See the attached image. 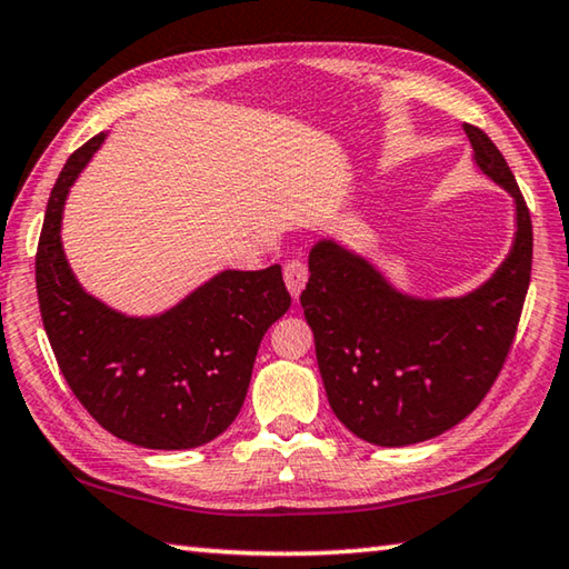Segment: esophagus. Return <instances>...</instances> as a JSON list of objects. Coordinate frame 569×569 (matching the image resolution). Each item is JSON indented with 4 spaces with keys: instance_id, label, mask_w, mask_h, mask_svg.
I'll list each match as a JSON object with an SVG mask.
<instances>
[{
    "instance_id": "1",
    "label": "esophagus",
    "mask_w": 569,
    "mask_h": 569,
    "mask_svg": "<svg viewBox=\"0 0 569 569\" xmlns=\"http://www.w3.org/2000/svg\"><path fill=\"white\" fill-rule=\"evenodd\" d=\"M283 278H286L288 293H291L293 301H296V298L301 296L306 281H308V268H306V263H303V261H288V263L283 266Z\"/></svg>"
}]
</instances>
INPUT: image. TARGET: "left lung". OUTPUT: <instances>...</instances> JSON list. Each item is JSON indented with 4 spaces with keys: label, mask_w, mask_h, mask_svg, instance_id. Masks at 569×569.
I'll return each mask as SVG.
<instances>
[{
    "label": "left lung",
    "mask_w": 569,
    "mask_h": 569,
    "mask_svg": "<svg viewBox=\"0 0 569 569\" xmlns=\"http://www.w3.org/2000/svg\"><path fill=\"white\" fill-rule=\"evenodd\" d=\"M475 162L515 198L517 233L487 283L459 298L407 296L366 258L319 240L301 306L326 397L356 437L379 447L435 439L469 417L512 349L532 273V220L502 152L465 124Z\"/></svg>",
    "instance_id": "8db88e82"
}]
</instances>
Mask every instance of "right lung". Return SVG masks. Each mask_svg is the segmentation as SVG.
Segmentation results:
<instances>
[{
	"mask_svg": "<svg viewBox=\"0 0 569 569\" xmlns=\"http://www.w3.org/2000/svg\"><path fill=\"white\" fill-rule=\"evenodd\" d=\"M104 132L57 178L37 246V298L64 381L90 417L146 449H192L233 423L263 333L291 306L281 266L223 271L150 319L112 311L77 283L62 250L70 186Z\"/></svg>",
	"mask_w": 569,
	"mask_h": 569,
	"instance_id": "right-lung-1",
	"label": "right lung"
}]
</instances>
